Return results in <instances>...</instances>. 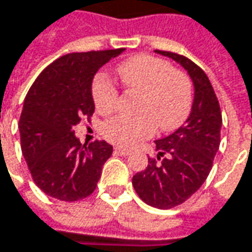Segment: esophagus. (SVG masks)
I'll list each match as a JSON object with an SVG mask.
<instances>
[{
	"label": "esophagus",
	"instance_id": "34e87169",
	"mask_svg": "<svg viewBox=\"0 0 252 252\" xmlns=\"http://www.w3.org/2000/svg\"><path fill=\"white\" fill-rule=\"evenodd\" d=\"M115 153H118L121 156H128V154H131V150L124 149V147H115Z\"/></svg>",
	"mask_w": 252,
	"mask_h": 252
}]
</instances>
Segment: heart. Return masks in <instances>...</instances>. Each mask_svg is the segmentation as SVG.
I'll use <instances>...</instances> for the list:
<instances>
[{"mask_svg":"<svg viewBox=\"0 0 252 252\" xmlns=\"http://www.w3.org/2000/svg\"><path fill=\"white\" fill-rule=\"evenodd\" d=\"M118 75L128 91L138 94L137 117H112L102 126L103 137L118 146L134 147L150 138L157 126L173 131L188 118L193 103L190 78L169 62L149 55H140L123 62ZM92 98L99 112H111L118 102L117 86L105 76L92 85Z\"/></svg>","mask_w":252,"mask_h":252,"instance_id":"heart-1","label":"heart"}]
</instances>
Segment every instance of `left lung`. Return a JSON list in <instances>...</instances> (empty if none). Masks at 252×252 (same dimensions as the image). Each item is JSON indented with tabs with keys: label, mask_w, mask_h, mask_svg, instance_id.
<instances>
[{
	"label": "left lung",
	"mask_w": 252,
	"mask_h": 252,
	"mask_svg": "<svg viewBox=\"0 0 252 252\" xmlns=\"http://www.w3.org/2000/svg\"><path fill=\"white\" fill-rule=\"evenodd\" d=\"M180 63L194 85L192 112L185 126L157 140L158 154L149 157L146 170L132 177L137 194L153 208L170 209L185 203L203 185L220 143L222 114L206 73L190 59L156 50Z\"/></svg>",
	"instance_id": "1"
}]
</instances>
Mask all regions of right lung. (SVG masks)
Masks as SVG:
<instances>
[{"label":"right lung","instance_id":"1","mask_svg":"<svg viewBox=\"0 0 252 252\" xmlns=\"http://www.w3.org/2000/svg\"><path fill=\"white\" fill-rule=\"evenodd\" d=\"M123 50L64 55L49 64L27 92L18 123L21 151L35 185L55 199L76 202L96 189L112 146L103 140L82 144L73 126L95 112V73Z\"/></svg>","mask_w":252,"mask_h":252}]
</instances>
